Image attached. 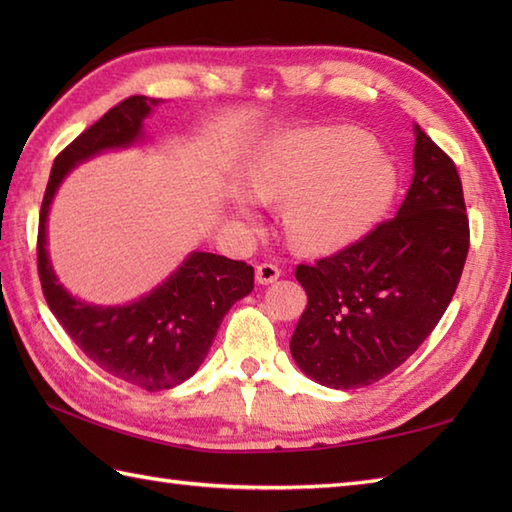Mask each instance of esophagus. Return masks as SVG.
Masks as SVG:
<instances>
[{"instance_id": "34e87169", "label": "esophagus", "mask_w": 512, "mask_h": 512, "mask_svg": "<svg viewBox=\"0 0 512 512\" xmlns=\"http://www.w3.org/2000/svg\"><path fill=\"white\" fill-rule=\"evenodd\" d=\"M279 275H281V270H279V266H275V264H259L257 266V270H255V277H257V281L262 286H268V284H273V281H277L279 279Z\"/></svg>"}]
</instances>
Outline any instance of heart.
<instances>
[{
	"mask_svg": "<svg viewBox=\"0 0 512 512\" xmlns=\"http://www.w3.org/2000/svg\"><path fill=\"white\" fill-rule=\"evenodd\" d=\"M259 200H290L286 228L303 248L354 242L394 202L398 176L374 140L341 129H310L275 140L253 167ZM244 213L250 215L244 202Z\"/></svg>",
	"mask_w": 512,
	"mask_h": 512,
	"instance_id": "b5f03b06",
	"label": "heart"
}]
</instances>
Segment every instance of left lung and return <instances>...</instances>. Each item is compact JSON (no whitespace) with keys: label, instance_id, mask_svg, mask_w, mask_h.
Masks as SVG:
<instances>
[{"label":"left lung","instance_id":"8db88e82","mask_svg":"<svg viewBox=\"0 0 512 512\" xmlns=\"http://www.w3.org/2000/svg\"><path fill=\"white\" fill-rule=\"evenodd\" d=\"M413 169L396 217L295 270L308 306L290 352L325 387L356 389L394 372L433 332L460 284L471 244L462 180L420 127Z\"/></svg>","mask_w":512,"mask_h":512}]
</instances>
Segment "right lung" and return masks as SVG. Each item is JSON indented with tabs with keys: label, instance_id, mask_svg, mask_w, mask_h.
<instances>
[{
	"label": "right lung",
	"instance_id": "obj_1",
	"mask_svg": "<svg viewBox=\"0 0 512 512\" xmlns=\"http://www.w3.org/2000/svg\"><path fill=\"white\" fill-rule=\"evenodd\" d=\"M160 99L129 96L76 136L54 158L39 211L37 270L43 297L70 339L103 372L162 391L198 372L224 314L255 286V270L224 255L193 253L165 284L123 308H96L57 284L46 253V220L54 191L76 162L103 149L132 145Z\"/></svg>",
	"mask_w": 512,
	"mask_h": 512
}]
</instances>
